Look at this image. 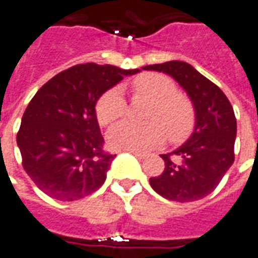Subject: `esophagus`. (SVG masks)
I'll use <instances>...</instances> for the list:
<instances>
[{
	"instance_id": "1",
	"label": "esophagus",
	"mask_w": 258,
	"mask_h": 258,
	"mask_svg": "<svg viewBox=\"0 0 258 258\" xmlns=\"http://www.w3.org/2000/svg\"><path fill=\"white\" fill-rule=\"evenodd\" d=\"M129 153H132L133 156H136L138 159H145V157H146V153L138 152V150H129Z\"/></svg>"
}]
</instances>
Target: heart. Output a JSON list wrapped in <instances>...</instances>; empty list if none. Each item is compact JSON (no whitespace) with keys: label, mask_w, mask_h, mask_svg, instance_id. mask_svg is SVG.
Returning <instances> with one entry per match:
<instances>
[{"label":"heart","mask_w":258,"mask_h":258,"mask_svg":"<svg viewBox=\"0 0 258 258\" xmlns=\"http://www.w3.org/2000/svg\"><path fill=\"white\" fill-rule=\"evenodd\" d=\"M136 95L152 99L146 112V123L125 120L113 126L108 135V142L118 150L146 152L160 146L168 135V140L178 143L192 132L195 125V109L192 102L177 92V85L170 77L160 73H145L132 83ZM127 111L123 92L119 87L105 91L97 102L95 112L102 126H111L125 116Z\"/></svg>","instance_id":"heart-1"}]
</instances>
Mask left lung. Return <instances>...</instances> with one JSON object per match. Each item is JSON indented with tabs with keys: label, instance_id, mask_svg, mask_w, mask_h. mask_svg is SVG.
Listing matches in <instances>:
<instances>
[{
	"label": "left lung",
	"instance_id": "obj_1",
	"mask_svg": "<svg viewBox=\"0 0 258 258\" xmlns=\"http://www.w3.org/2000/svg\"><path fill=\"white\" fill-rule=\"evenodd\" d=\"M163 72L184 88L195 108L191 138L174 152L161 154L166 167L150 178L157 194L170 201L192 202L214 191L234 161L236 116L221 88L185 61L143 67Z\"/></svg>",
	"mask_w": 258,
	"mask_h": 258
}]
</instances>
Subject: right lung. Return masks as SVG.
I'll use <instances>...</instances> for the list:
<instances>
[{"label":"right lung","instance_id":"1","mask_svg":"<svg viewBox=\"0 0 258 258\" xmlns=\"http://www.w3.org/2000/svg\"><path fill=\"white\" fill-rule=\"evenodd\" d=\"M138 72L95 63L73 66L35 94L17 143L24 170L39 189L57 201H77L105 182L116 154L104 150L95 105L104 92Z\"/></svg>","mask_w":258,"mask_h":258}]
</instances>
